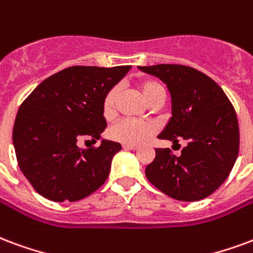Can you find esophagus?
<instances>
[{
    "instance_id": "34e87169",
    "label": "esophagus",
    "mask_w": 253,
    "mask_h": 253,
    "mask_svg": "<svg viewBox=\"0 0 253 253\" xmlns=\"http://www.w3.org/2000/svg\"><path fill=\"white\" fill-rule=\"evenodd\" d=\"M123 149H125V150H136V149H138V146H135V145H123Z\"/></svg>"
}]
</instances>
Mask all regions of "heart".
Segmentation results:
<instances>
[{
	"instance_id": "1",
	"label": "heart",
	"mask_w": 253,
	"mask_h": 253,
	"mask_svg": "<svg viewBox=\"0 0 253 253\" xmlns=\"http://www.w3.org/2000/svg\"><path fill=\"white\" fill-rule=\"evenodd\" d=\"M142 95L149 103L155 102L157 99L165 98L164 87L157 82H143L139 85ZM118 88H111L106 93L103 99V114L104 117L110 118L115 112L117 104ZM155 131L154 125L149 122L134 121V119H123L114 125L110 130L111 139L125 145H139L146 139H149Z\"/></svg>"
}]
</instances>
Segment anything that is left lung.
<instances>
[{"label":"left lung","mask_w":253,"mask_h":253,"mask_svg":"<svg viewBox=\"0 0 253 253\" xmlns=\"http://www.w3.org/2000/svg\"><path fill=\"white\" fill-rule=\"evenodd\" d=\"M160 78L171 95V118L160 139L189 142L181 155L155 149L145 174L155 188L178 201H198L221 186L239 154L236 111L221 87L203 72L179 64L139 67Z\"/></svg>","instance_id":"1"}]
</instances>
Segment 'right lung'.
I'll use <instances>...</instances> for the list:
<instances>
[{"mask_svg": "<svg viewBox=\"0 0 253 253\" xmlns=\"http://www.w3.org/2000/svg\"><path fill=\"white\" fill-rule=\"evenodd\" d=\"M130 68L69 67L39 84L22 102L13 145L22 174L42 197L79 201L106 182L121 143L103 139L98 147L80 149L79 142L100 139L107 127L103 99Z\"/></svg>", "mask_w": 253, "mask_h": 253, "instance_id": "right-lung-1", "label": "right lung"}]
</instances>
